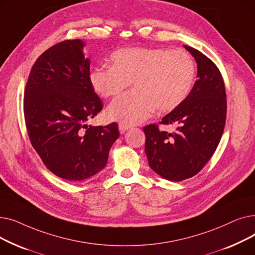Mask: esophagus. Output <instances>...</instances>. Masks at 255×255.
<instances>
[{"instance_id":"esophagus-1","label":"esophagus","mask_w":255,"mask_h":255,"mask_svg":"<svg viewBox=\"0 0 255 255\" xmlns=\"http://www.w3.org/2000/svg\"><path fill=\"white\" fill-rule=\"evenodd\" d=\"M128 129H130V126L129 125H126V124H119V130H120V133L121 134H124V133L128 130Z\"/></svg>"}]
</instances>
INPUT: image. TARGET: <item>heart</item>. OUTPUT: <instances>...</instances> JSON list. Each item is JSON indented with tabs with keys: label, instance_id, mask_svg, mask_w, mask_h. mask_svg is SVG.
<instances>
[{
	"label": "heart",
	"instance_id": "obj_1",
	"mask_svg": "<svg viewBox=\"0 0 255 255\" xmlns=\"http://www.w3.org/2000/svg\"><path fill=\"white\" fill-rule=\"evenodd\" d=\"M112 67L101 66L89 75L99 96L118 95L130 86L134 90L116 98L106 110L110 120L133 125L148 119L155 111L178 107L192 88L195 66L189 53L168 48H123L115 51Z\"/></svg>",
	"mask_w": 255,
	"mask_h": 255
}]
</instances>
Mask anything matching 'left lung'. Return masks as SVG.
Here are the masks:
<instances>
[{"mask_svg": "<svg viewBox=\"0 0 255 255\" xmlns=\"http://www.w3.org/2000/svg\"><path fill=\"white\" fill-rule=\"evenodd\" d=\"M197 64V80L187 98L161 124H179L176 132L143 128L144 152L160 177L179 182L198 173L215 153L226 120V94L217 66L199 50L184 45Z\"/></svg>", "mask_w": 255, "mask_h": 255, "instance_id": "obj_1", "label": "left lung"}]
</instances>
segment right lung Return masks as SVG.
Wrapping results in <instances>:
<instances>
[{
	"label": "right lung",
	"instance_id": "1",
	"mask_svg": "<svg viewBox=\"0 0 255 255\" xmlns=\"http://www.w3.org/2000/svg\"><path fill=\"white\" fill-rule=\"evenodd\" d=\"M85 46L80 39L65 40L45 50L32 67L23 100L34 149L52 173L72 182L102 170L120 136L117 123L87 124L103 104L90 84Z\"/></svg>",
	"mask_w": 255,
	"mask_h": 255
}]
</instances>
